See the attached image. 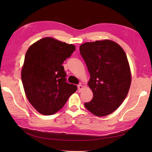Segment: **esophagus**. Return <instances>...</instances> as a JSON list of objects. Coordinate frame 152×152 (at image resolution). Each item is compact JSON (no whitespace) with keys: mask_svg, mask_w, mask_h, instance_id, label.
I'll return each instance as SVG.
<instances>
[{"mask_svg":"<svg viewBox=\"0 0 152 152\" xmlns=\"http://www.w3.org/2000/svg\"><path fill=\"white\" fill-rule=\"evenodd\" d=\"M83 89V86L82 85V83H79L78 85V91L79 92H81V91Z\"/></svg>","mask_w":152,"mask_h":152,"instance_id":"1","label":"esophagus"}]
</instances>
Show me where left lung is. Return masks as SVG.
I'll list each match as a JSON object with an SVG mask.
<instances>
[{
  "instance_id": "8db88e82",
  "label": "left lung",
  "mask_w": 152,
  "mask_h": 152,
  "mask_svg": "<svg viewBox=\"0 0 152 152\" xmlns=\"http://www.w3.org/2000/svg\"><path fill=\"white\" fill-rule=\"evenodd\" d=\"M80 52L90 74L88 85L93 93L85 107L96 116L110 114L124 102L130 88L127 56L119 44L109 40L86 42Z\"/></svg>"
}]
</instances>
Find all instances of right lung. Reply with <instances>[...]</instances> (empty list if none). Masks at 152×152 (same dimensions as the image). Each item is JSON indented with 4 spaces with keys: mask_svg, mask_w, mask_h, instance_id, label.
<instances>
[{
    "mask_svg": "<svg viewBox=\"0 0 152 152\" xmlns=\"http://www.w3.org/2000/svg\"><path fill=\"white\" fill-rule=\"evenodd\" d=\"M76 50L52 38L38 40L25 54L21 80L25 95L32 106L46 115L63 107L77 86L66 82L62 64Z\"/></svg>",
    "mask_w": 152,
    "mask_h": 152,
    "instance_id": "obj_1",
    "label": "right lung"
}]
</instances>
